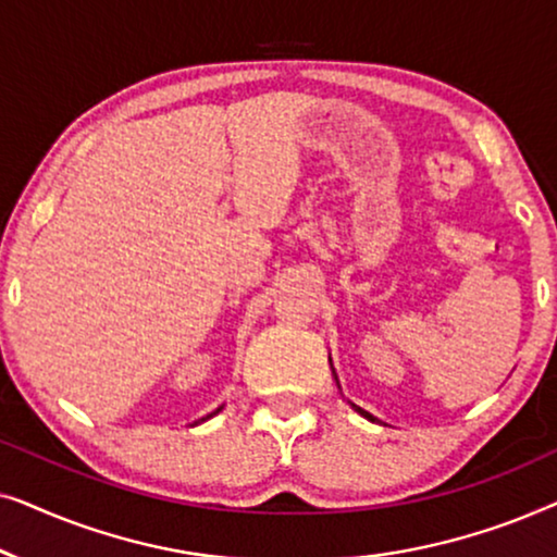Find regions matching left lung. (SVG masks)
<instances>
[{
    "label": "left lung",
    "mask_w": 557,
    "mask_h": 557,
    "mask_svg": "<svg viewBox=\"0 0 557 557\" xmlns=\"http://www.w3.org/2000/svg\"><path fill=\"white\" fill-rule=\"evenodd\" d=\"M352 408H355V410H357V413H360V416H364V418H368V421H375V416H370V413H368V410H362L360 406H355V403H352Z\"/></svg>",
    "instance_id": "obj_1"
}]
</instances>
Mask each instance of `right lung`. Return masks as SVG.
Instances as JSON below:
<instances>
[{
  "label": "right lung",
  "mask_w": 557,
  "mask_h": 557,
  "mask_svg": "<svg viewBox=\"0 0 557 557\" xmlns=\"http://www.w3.org/2000/svg\"><path fill=\"white\" fill-rule=\"evenodd\" d=\"M220 410H223V406H220L218 410H212V413H210V416H205V418H202V421H208V418H212V416H218V413H220Z\"/></svg>",
  "instance_id": "right-lung-1"
}]
</instances>
